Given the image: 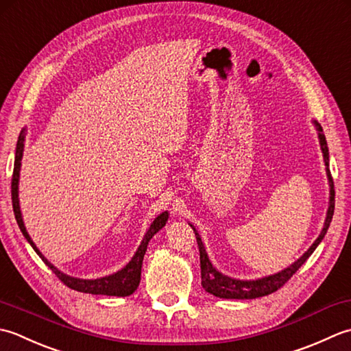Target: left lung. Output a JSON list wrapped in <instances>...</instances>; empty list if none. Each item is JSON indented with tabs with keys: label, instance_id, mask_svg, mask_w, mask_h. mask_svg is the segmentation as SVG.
Returning a JSON list of instances; mask_svg holds the SVG:
<instances>
[{
	"label": "left lung",
	"instance_id": "left-lung-1",
	"mask_svg": "<svg viewBox=\"0 0 351 351\" xmlns=\"http://www.w3.org/2000/svg\"><path fill=\"white\" fill-rule=\"evenodd\" d=\"M312 123H313V125H315L317 133H318L319 147H321V152H323V157H324L328 188H330V195H328V207H327L323 230H321V233L318 234L315 242H313V244L307 248V252H304L303 256H300L298 259L294 263H291L289 267H286L285 269L278 271V273H276V274L254 278V280H241V278L228 277L213 267V263L210 262L209 256H207L206 247L202 241V236H199V233L197 232V228L189 223V226L194 228L195 236H197V242H198V248H199V265H202V286L206 289V292H209V294L215 295V297L228 298V300H253V298H259L263 295L273 294L274 291H277L280 286H283L286 282L289 280L292 274H294L295 271L303 265V263L307 261V257L315 252V248L319 245V242L324 239L327 228L332 223V217H333V210H335V189H333V180L330 176V169H328V148H327L326 136L323 133V127H321L318 121H315V119H312Z\"/></svg>",
	"mask_w": 351,
	"mask_h": 351
}]
</instances>
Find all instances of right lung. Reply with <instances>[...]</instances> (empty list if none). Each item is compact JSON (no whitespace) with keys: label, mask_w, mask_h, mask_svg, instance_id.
I'll use <instances>...</instances> for the list:
<instances>
[{"label":"right lung","mask_w":351,"mask_h":351,"mask_svg":"<svg viewBox=\"0 0 351 351\" xmlns=\"http://www.w3.org/2000/svg\"><path fill=\"white\" fill-rule=\"evenodd\" d=\"M25 132L27 128L24 127L19 133V138L16 142V152H15V167H13V177H12V203H13V212H15V218L16 223L21 228V232L25 236V239L28 241V244L33 247L36 253L39 254L42 261L45 262V265L48 268H51L53 273L60 278V280L65 283L68 288L75 289L78 292H86V294H95V295H113V297H127L132 295L133 292L138 289L139 282H141V269H142V261H144V256L147 252L148 242L152 241L153 236L162 230L165 227L167 221L169 218V212L165 210L162 212L160 215H157L154 221L149 224L147 233L144 234V239H142L141 245L136 250V253L130 259V262L127 263L124 268H121L119 271L109 276L104 277H98V278H78L68 276L65 273H62L59 268H56L51 262H49L47 257L39 252V248L36 247L33 239L28 234L24 219H23V213H21V206H19V173H21V160H23V154H24V142H25Z\"/></svg>","instance_id":"add662e5"}]
</instances>
